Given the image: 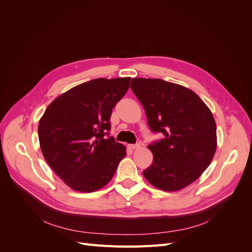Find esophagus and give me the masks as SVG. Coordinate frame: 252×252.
Here are the masks:
<instances>
[{"mask_svg":"<svg viewBox=\"0 0 252 252\" xmlns=\"http://www.w3.org/2000/svg\"><path fill=\"white\" fill-rule=\"evenodd\" d=\"M141 146H140V144H130V145H128V148L129 149H131V150H134V149H139Z\"/></svg>","mask_w":252,"mask_h":252,"instance_id":"obj_1","label":"esophagus"}]
</instances>
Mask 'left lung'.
Listing matches in <instances>:
<instances>
[{"label": "left lung", "instance_id": "left-lung-1", "mask_svg": "<svg viewBox=\"0 0 252 252\" xmlns=\"http://www.w3.org/2000/svg\"><path fill=\"white\" fill-rule=\"evenodd\" d=\"M130 88L143 105L152 132L163 139L148 148L154 162L143 175L164 191H178L207 168L217 149L210 109L192 90L161 79L134 78Z\"/></svg>", "mask_w": 252, "mask_h": 252}]
</instances>
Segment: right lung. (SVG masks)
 Masks as SVG:
<instances>
[{"mask_svg": "<svg viewBox=\"0 0 252 252\" xmlns=\"http://www.w3.org/2000/svg\"><path fill=\"white\" fill-rule=\"evenodd\" d=\"M130 78L94 79L58 96L39 122L42 154L66 185L80 192L101 189L112 179L126 147L109 136L114 106ZM108 138H105V135Z\"/></svg>", "mask_w": 252, "mask_h": 252, "instance_id": "add662e5", "label": "right lung"}]
</instances>
